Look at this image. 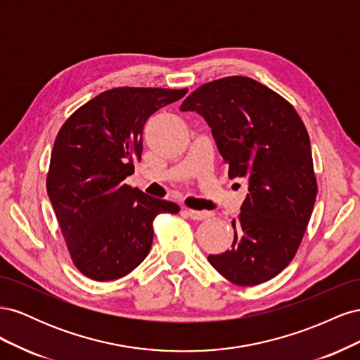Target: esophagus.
Wrapping results in <instances>:
<instances>
[{
	"mask_svg": "<svg viewBox=\"0 0 360 360\" xmlns=\"http://www.w3.org/2000/svg\"><path fill=\"white\" fill-rule=\"evenodd\" d=\"M188 214H189V217L191 219H193V221H205V219H209V217H212L213 216V212H207V210H188Z\"/></svg>",
	"mask_w": 360,
	"mask_h": 360,
	"instance_id": "esophagus-1",
	"label": "esophagus"
}]
</instances>
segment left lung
Segmentation results:
<instances>
[{
	"label": "left lung",
	"instance_id": "1",
	"mask_svg": "<svg viewBox=\"0 0 360 360\" xmlns=\"http://www.w3.org/2000/svg\"><path fill=\"white\" fill-rule=\"evenodd\" d=\"M180 111L205 120L228 176L248 180L231 249L209 263L236 285L263 284L296 255L317 198L308 130L290 102L246 76L198 86Z\"/></svg>",
	"mask_w": 360,
	"mask_h": 360
}]
</instances>
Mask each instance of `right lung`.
Listing matches in <instances>:
<instances>
[{
  "mask_svg": "<svg viewBox=\"0 0 360 360\" xmlns=\"http://www.w3.org/2000/svg\"><path fill=\"white\" fill-rule=\"evenodd\" d=\"M188 93L118 86L76 110L60 129L46 189L73 264L94 281H114L143 263L153 221L179 213L176 202L153 198L123 180L141 160L151 114Z\"/></svg>",
  "mask_w": 360,
  "mask_h": 360,
  "instance_id": "1",
  "label": "right lung"
}]
</instances>
